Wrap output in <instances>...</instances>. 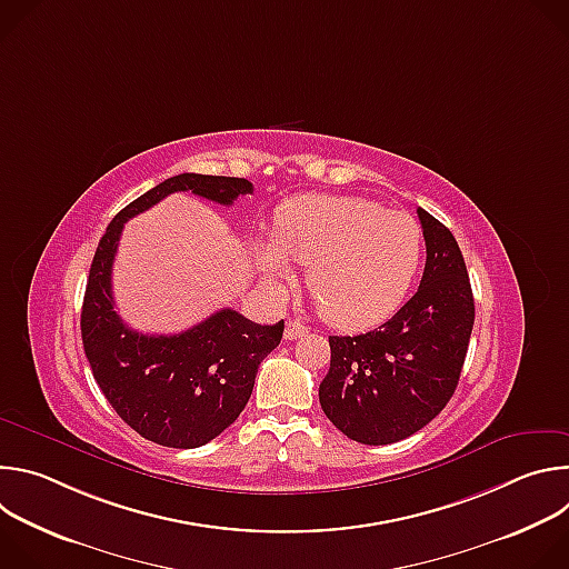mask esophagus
Returning a JSON list of instances; mask_svg holds the SVG:
<instances>
[{
	"label": "esophagus",
	"mask_w": 569,
	"mask_h": 569,
	"mask_svg": "<svg viewBox=\"0 0 569 569\" xmlns=\"http://www.w3.org/2000/svg\"><path fill=\"white\" fill-rule=\"evenodd\" d=\"M306 333H308V329L303 327L301 321H295V319H290V321L286 323L283 338H286V340H297V338H301V336H306Z\"/></svg>",
	"instance_id": "obj_1"
}]
</instances>
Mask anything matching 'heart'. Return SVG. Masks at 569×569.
Returning <instances> with one entry per match:
<instances>
[{"mask_svg":"<svg viewBox=\"0 0 569 569\" xmlns=\"http://www.w3.org/2000/svg\"><path fill=\"white\" fill-rule=\"evenodd\" d=\"M423 259V229L402 211L358 196H299L281 204L274 240L257 261L268 279H288L306 266V286L323 319L365 329L391 315L415 283Z\"/></svg>","mask_w":569,"mask_h":569,"instance_id":"1","label":"heart"}]
</instances>
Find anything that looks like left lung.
<instances>
[{
	"label": "left lung",
	"mask_w": 569,
	"mask_h": 569,
	"mask_svg": "<svg viewBox=\"0 0 569 569\" xmlns=\"http://www.w3.org/2000/svg\"><path fill=\"white\" fill-rule=\"evenodd\" d=\"M417 213L428 254L417 295L369 333L329 338L321 410L365 446L408 439L446 408L472 333L475 301L457 240L426 209Z\"/></svg>",
	"instance_id": "8db88e82"
}]
</instances>
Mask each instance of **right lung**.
<instances>
[{
  "label": "right lung",
  "mask_w": 569,
  "mask_h": 569,
  "mask_svg": "<svg viewBox=\"0 0 569 569\" xmlns=\"http://www.w3.org/2000/svg\"><path fill=\"white\" fill-rule=\"evenodd\" d=\"M176 191L229 207L254 187L242 178L182 173L121 209L90 268L80 333L94 380L134 432L167 448H200L248 405L259 365L283 338V319L261 327L222 308L176 336H143L123 323L112 297V263L123 224Z\"/></svg>",
  "instance_id": "1"
}]
</instances>
